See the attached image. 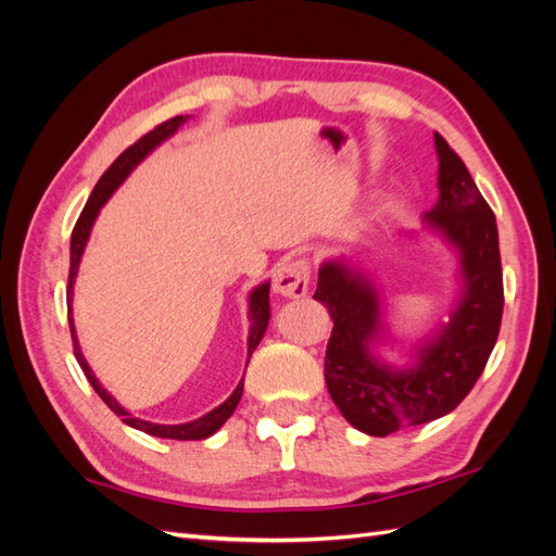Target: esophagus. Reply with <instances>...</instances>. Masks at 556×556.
Masks as SVG:
<instances>
[{
	"mask_svg": "<svg viewBox=\"0 0 556 556\" xmlns=\"http://www.w3.org/2000/svg\"><path fill=\"white\" fill-rule=\"evenodd\" d=\"M311 285V264L306 260L285 262L274 274V290L288 299H301L308 294Z\"/></svg>",
	"mask_w": 556,
	"mask_h": 556,
	"instance_id": "34e87169",
	"label": "esophagus"
}]
</instances>
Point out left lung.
<instances>
[{"instance_id":"8db88e82","label":"left lung","mask_w":556,"mask_h":556,"mask_svg":"<svg viewBox=\"0 0 556 556\" xmlns=\"http://www.w3.org/2000/svg\"><path fill=\"white\" fill-rule=\"evenodd\" d=\"M433 141L441 194L425 220L459 250L464 278L450 323L417 348L415 366L396 371L371 352L380 333V299L371 282L343 262H325L313 294L333 319L327 390L348 422L368 435L427 425L457 408L484 371L501 329L503 274L494 211L439 131Z\"/></svg>"}]
</instances>
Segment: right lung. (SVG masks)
Wrapping results in <instances>:
<instances>
[{
	"label": "right lung",
	"mask_w": 556,
	"mask_h": 556,
	"mask_svg": "<svg viewBox=\"0 0 556 556\" xmlns=\"http://www.w3.org/2000/svg\"><path fill=\"white\" fill-rule=\"evenodd\" d=\"M188 121L185 115H176L172 117V121H166L162 125H157L155 129H150L148 134H143V137L131 143L127 150H123L121 155H117V160L109 166V169L104 172V176L97 180L94 190L88 199L86 208L80 211V217L76 220V227L72 231V260H70V285H66V308H70V329H72V341H74V355L83 368V374H86V378L90 380L92 390L99 394V399H102L106 406L123 419L125 425L139 429V431H146L150 435H157V439H174V441H201V439H208V435H213L217 429H220L229 415L237 410L239 401H241V394H243V380L239 382L237 390H233V394L223 403V406H217L215 410H211L208 415L194 419V422H188V425H153V422H143V419L139 417H131L121 403H117L102 384L97 382L94 374L90 371V366L86 362V357H83V352L78 348V341H76V329H74V319H72V294H74V278L78 274V264H80V255H83V248H86L88 243V237H90V229H92V223L94 217L99 213V208H102L106 204V199L115 192L117 185H121L129 172L137 166L150 150H153L155 146H160L164 139H169L172 134ZM268 317H271V306H268V282L260 285V288L252 290L250 294V336H248V359L252 352H255V348L260 345L262 336L268 327Z\"/></svg>",
	"instance_id": "add662e5"
}]
</instances>
